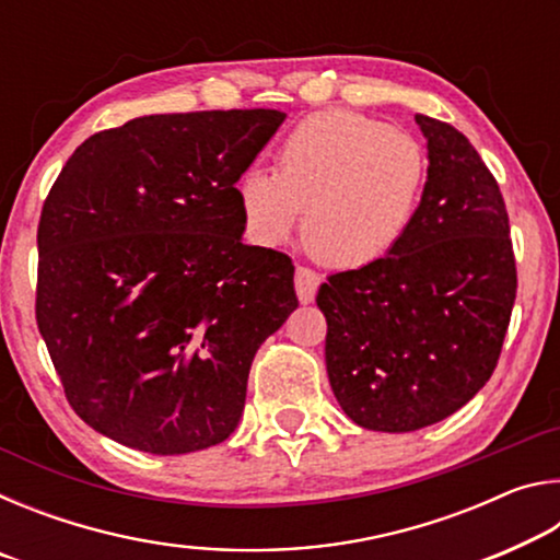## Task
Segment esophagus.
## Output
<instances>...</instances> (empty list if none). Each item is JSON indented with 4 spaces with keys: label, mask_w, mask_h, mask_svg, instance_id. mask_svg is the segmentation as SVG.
<instances>
[{
    "label": "esophagus",
    "mask_w": 560,
    "mask_h": 560,
    "mask_svg": "<svg viewBox=\"0 0 560 560\" xmlns=\"http://www.w3.org/2000/svg\"><path fill=\"white\" fill-rule=\"evenodd\" d=\"M293 287H296V296L301 303H311L316 299V291L320 287V277L316 271H311L306 267H296V273H293Z\"/></svg>",
    "instance_id": "esophagus-1"
}]
</instances>
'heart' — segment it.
Segmentation results:
<instances>
[{
	"label": "heart",
	"mask_w": 560,
	"mask_h": 560,
	"mask_svg": "<svg viewBox=\"0 0 560 560\" xmlns=\"http://www.w3.org/2000/svg\"><path fill=\"white\" fill-rule=\"evenodd\" d=\"M428 187V155L412 136L353 110H324L293 128L277 173L249 167L236 179L244 232L279 246L301 224L330 267L360 269L400 246Z\"/></svg>",
	"instance_id": "b5f03b06"
}]
</instances>
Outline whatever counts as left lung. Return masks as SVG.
<instances>
[{"mask_svg":"<svg viewBox=\"0 0 560 560\" xmlns=\"http://www.w3.org/2000/svg\"><path fill=\"white\" fill-rule=\"evenodd\" d=\"M428 187L400 246L318 289L338 405L375 432H415L457 412L494 373L516 299L504 197L450 122L415 116Z\"/></svg>","mask_w":560,"mask_h":560,"instance_id":"1","label":"left lung"}]
</instances>
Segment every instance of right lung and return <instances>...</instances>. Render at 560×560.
Wrapping results in <instances>:
<instances>
[{
  "label": "right lung",
  "instance_id": "add662e5",
  "mask_svg": "<svg viewBox=\"0 0 560 560\" xmlns=\"http://www.w3.org/2000/svg\"><path fill=\"white\" fill-rule=\"evenodd\" d=\"M287 118L160 113L91 136L39 222L36 324L83 422L187 454L242 420L252 360L299 306L287 254L242 242V177Z\"/></svg>",
  "mask_w": 560,
  "mask_h": 560
}]
</instances>
